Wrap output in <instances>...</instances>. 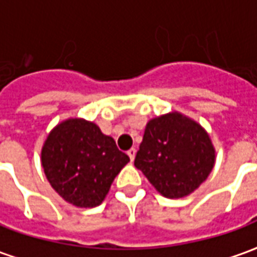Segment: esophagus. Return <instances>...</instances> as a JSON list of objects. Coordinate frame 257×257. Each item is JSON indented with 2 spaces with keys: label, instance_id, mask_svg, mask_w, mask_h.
Returning <instances> with one entry per match:
<instances>
[{
  "label": "esophagus",
  "instance_id": "34e87169",
  "mask_svg": "<svg viewBox=\"0 0 257 257\" xmlns=\"http://www.w3.org/2000/svg\"><path fill=\"white\" fill-rule=\"evenodd\" d=\"M128 156L129 158H131V161H134L135 156H136V149H131V150L128 151Z\"/></svg>",
  "mask_w": 257,
  "mask_h": 257
}]
</instances>
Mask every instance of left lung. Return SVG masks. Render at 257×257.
Listing matches in <instances>:
<instances>
[{
  "instance_id": "obj_1",
  "label": "left lung",
  "mask_w": 257,
  "mask_h": 257,
  "mask_svg": "<svg viewBox=\"0 0 257 257\" xmlns=\"http://www.w3.org/2000/svg\"><path fill=\"white\" fill-rule=\"evenodd\" d=\"M216 151L209 135L197 121L179 111L147 122L135 167L167 198H183L208 179Z\"/></svg>"
}]
</instances>
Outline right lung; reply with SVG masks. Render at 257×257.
<instances>
[{
    "label": "right lung",
    "instance_id": "obj_1",
    "mask_svg": "<svg viewBox=\"0 0 257 257\" xmlns=\"http://www.w3.org/2000/svg\"><path fill=\"white\" fill-rule=\"evenodd\" d=\"M129 162L111 136L95 122L67 118L49 132L41 150L44 173L52 189L68 204L95 208Z\"/></svg>",
    "mask_w": 257,
    "mask_h": 257
}]
</instances>
